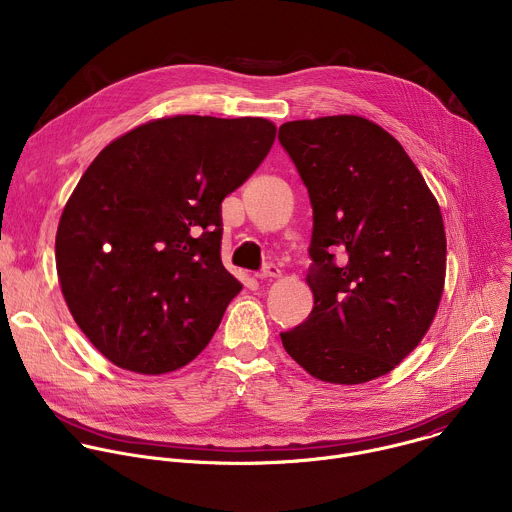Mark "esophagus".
Here are the masks:
<instances>
[{"instance_id": "obj_1", "label": "esophagus", "mask_w": 512, "mask_h": 512, "mask_svg": "<svg viewBox=\"0 0 512 512\" xmlns=\"http://www.w3.org/2000/svg\"><path fill=\"white\" fill-rule=\"evenodd\" d=\"M281 275V269L275 265V263H265L259 271H257V277L259 279H269V277H279Z\"/></svg>"}]
</instances>
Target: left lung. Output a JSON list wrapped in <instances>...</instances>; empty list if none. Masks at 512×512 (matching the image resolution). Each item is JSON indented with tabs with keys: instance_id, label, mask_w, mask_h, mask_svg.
Segmentation results:
<instances>
[{
	"instance_id": "8db88e82",
	"label": "left lung",
	"mask_w": 512,
	"mask_h": 512,
	"mask_svg": "<svg viewBox=\"0 0 512 512\" xmlns=\"http://www.w3.org/2000/svg\"><path fill=\"white\" fill-rule=\"evenodd\" d=\"M277 139L314 210V308L279 334L283 348L326 383L383 377L419 344L440 306V206L403 145L369 119L289 121Z\"/></svg>"
}]
</instances>
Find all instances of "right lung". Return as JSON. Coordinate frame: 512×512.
<instances>
[{
    "instance_id": "obj_1",
    "label": "right lung",
    "mask_w": 512,
    "mask_h": 512,
    "mask_svg": "<svg viewBox=\"0 0 512 512\" xmlns=\"http://www.w3.org/2000/svg\"><path fill=\"white\" fill-rule=\"evenodd\" d=\"M273 139L261 117L178 115L87 168L60 216L56 269L72 318L117 367L170 373L206 348L243 287L221 261V204Z\"/></svg>"
}]
</instances>
